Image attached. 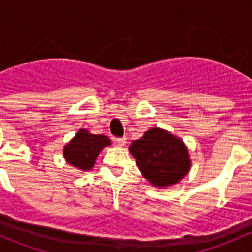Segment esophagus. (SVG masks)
<instances>
[{
    "label": "esophagus",
    "instance_id": "1",
    "mask_svg": "<svg viewBox=\"0 0 252 252\" xmlns=\"http://www.w3.org/2000/svg\"><path fill=\"white\" fill-rule=\"evenodd\" d=\"M115 141L119 146H125V145H126V142H127V141H126V137H120V139H116Z\"/></svg>",
    "mask_w": 252,
    "mask_h": 252
}]
</instances>
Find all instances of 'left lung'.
<instances>
[{"instance_id":"obj_1","label":"left lung","mask_w":252,"mask_h":252,"mask_svg":"<svg viewBox=\"0 0 252 252\" xmlns=\"http://www.w3.org/2000/svg\"><path fill=\"white\" fill-rule=\"evenodd\" d=\"M130 153L142 177L157 188L178 184L190 170L192 160L183 140L169 131L153 127L132 141Z\"/></svg>"}]
</instances>
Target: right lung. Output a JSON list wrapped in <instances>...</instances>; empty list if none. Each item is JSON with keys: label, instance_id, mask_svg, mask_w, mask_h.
I'll list each match as a JSON object with an SVG mask.
<instances>
[{"label": "right lung", "instance_id": "1", "mask_svg": "<svg viewBox=\"0 0 252 252\" xmlns=\"http://www.w3.org/2000/svg\"><path fill=\"white\" fill-rule=\"evenodd\" d=\"M110 145L111 140L106 135H95L79 128L75 136L64 146L63 157L69 165L82 171H90L101 151Z\"/></svg>", "mask_w": 252, "mask_h": 252}]
</instances>
